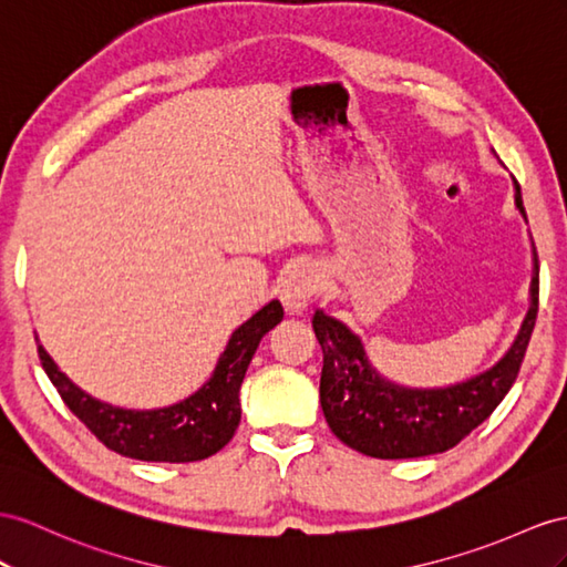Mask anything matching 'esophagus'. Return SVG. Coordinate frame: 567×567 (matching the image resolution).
Returning a JSON list of instances; mask_svg holds the SVG:
<instances>
[{
  "instance_id": "esophagus-1",
  "label": "esophagus",
  "mask_w": 567,
  "mask_h": 567,
  "mask_svg": "<svg viewBox=\"0 0 567 567\" xmlns=\"http://www.w3.org/2000/svg\"><path fill=\"white\" fill-rule=\"evenodd\" d=\"M323 280L318 270L309 264H299L285 272L280 282V301L289 313H301L313 301V297L321 292Z\"/></svg>"
}]
</instances>
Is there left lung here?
Listing matches in <instances>:
<instances>
[{
    "mask_svg": "<svg viewBox=\"0 0 567 567\" xmlns=\"http://www.w3.org/2000/svg\"><path fill=\"white\" fill-rule=\"evenodd\" d=\"M515 206L527 223L519 184H515ZM532 254L529 309L511 350L491 369L453 385L408 388L388 381L371 367L357 332L318 309L313 332L323 350L321 408L330 431L357 453L408 460L445 453L484 424L513 388L536 323L539 260L534 244Z\"/></svg>",
    "mask_w": 567,
    "mask_h": 567,
    "instance_id": "8db88e82",
    "label": "left lung"
}]
</instances>
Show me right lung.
Masks as SVG:
<instances>
[{
    "instance_id": "right-lung-1",
    "label": "right lung",
    "mask_w": 567,
    "mask_h": 567,
    "mask_svg": "<svg viewBox=\"0 0 567 567\" xmlns=\"http://www.w3.org/2000/svg\"><path fill=\"white\" fill-rule=\"evenodd\" d=\"M282 303L268 301L231 332L210 379L194 395L157 410H124L100 402L62 373L40 342L38 354L66 408L114 453L143 462H196L215 455L235 435L241 419L239 388L246 369L258 342L282 321Z\"/></svg>"
}]
</instances>
